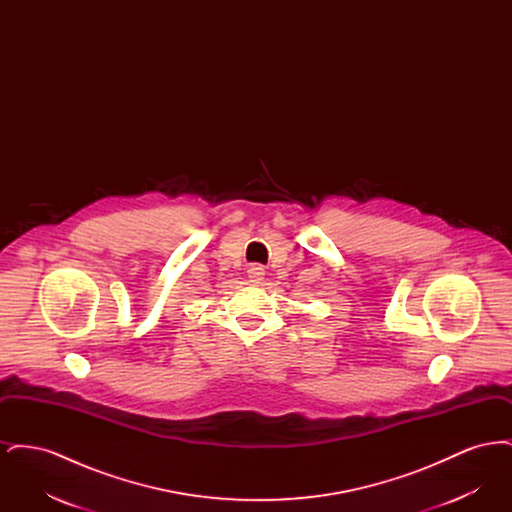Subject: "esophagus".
I'll return each instance as SVG.
<instances>
[{
	"instance_id": "obj_1",
	"label": "esophagus",
	"mask_w": 512,
	"mask_h": 512,
	"mask_svg": "<svg viewBox=\"0 0 512 512\" xmlns=\"http://www.w3.org/2000/svg\"><path fill=\"white\" fill-rule=\"evenodd\" d=\"M247 276L251 280H263L265 268H263V265H251V267L247 268Z\"/></svg>"
}]
</instances>
